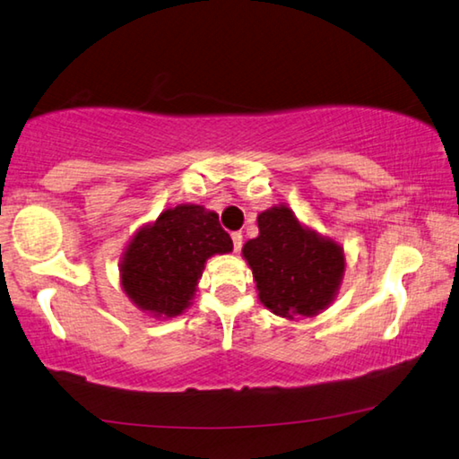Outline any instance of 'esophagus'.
I'll return each mask as SVG.
<instances>
[{"label": "esophagus", "mask_w": 459, "mask_h": 459, "mask_svg": "<svg viewBox=\"0 0 459 459\" xmlns=\"http://www.w3.org/2000/svg\"><path fill=\"white\" fill-rule=\"evenodd\" d=\"M232 247H235V251H241V247H243V235L241 232H232Z\"/></svg>", "instance_id": "1"}]
</instances>
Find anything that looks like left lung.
Segmentation results:
<instances>
[{"instance_id": "1", "label": "left lung", "mask_w": 459, "mask_h": 459, "mask_svg": "<svg viewBox=\"0 0 459 459\" xmlns=\"http://www.w3.org/2000/svg\"><path fill=\"white\" fill-rule=\"evenodd\" d=\"M257 224L259 237L245 243L243 257L264 307L286 318L329 307L343 280V247L302 227L283 204L261 212Z\"/></svg>"}]
</instances>
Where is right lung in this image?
Returning a JSON list of instances; mask_svg holds the SVG:
<instances>
[{"label": "right lung", "mask_w": 459, "mask_h": 459, "mask_svg": "<svg viewBox=\"0 0 459 459\" xmlns=\"http://www.w3.org/2000/svg\"><path fill=\"white\" fill-rule=\"evenodd\" d=\"M232 251L216 212L181 204L138 229L120 264L130 300L152 316H178L190 307L208 257Z\"/></svg>", "instance_id": "add662e5"}]
</instances>
